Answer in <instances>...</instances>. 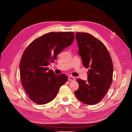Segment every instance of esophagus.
<instances>
[{
  "instance_id": "esophagus-1",
  "label": "esophagus",
  "mask_w": 132,
  "mask_h": 132,
  "mask_svg": "<svg viewBox=\"0 0 132 132\" xmlns=\"http://www.w3.org/2000/svg\"><path fill=\"white\" fill-rule=\"evenodd\" d=\"M68 79L69 81H75V79L74 78V77H72V76H70V77H68Z\"/></svg>"
}]
</instances>
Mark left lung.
<instances>
[{"instance_id": "8db88e82", "label": "left lung", "mask_w": 132, "mask_h": 132, "mask_svg": "<svg viewBox=\"0 0 132 132\" xmlns=\"http://www.w3.org/2000/svg\"><path fill=\"white\" fill-rule=\"evenodd\" d=\"M75 38L82 64L89 70L87 81L77 80L79 88L74 94L86 104H95L104 98L112 84V59L105 46L90 34L77 32Z\"/></svg>"}]
</instances>
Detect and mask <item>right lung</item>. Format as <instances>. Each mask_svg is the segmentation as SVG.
<instances>
[{
    "label": "right lung",
    "mask_w": 132,
    "mask_h": 132,
    "mask_svg": "<svg viewBox=\"0 0 132 132\" xmlns=\"http://www.w3.org/2000/svg\"><path fill=\"white\" fill-rule=\"evenodd\" d=\"M74 39L73 32H51L35 39L26 48L20 62V74L24 90L34 102H50L67 81V75L55 74L47 66Z\"/></svg>",
    "instance_id": "add662e5"
}]
</instances>
